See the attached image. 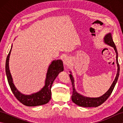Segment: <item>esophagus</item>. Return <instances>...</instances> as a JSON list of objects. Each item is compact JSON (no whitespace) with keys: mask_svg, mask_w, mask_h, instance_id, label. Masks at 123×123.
Here are the masks:
<instances>
[{"mask_svg":"<svg viewBox=\"0 0 123 123\" xmlns=\"http://www.w3.org/2000/svg\"><path fill=\"white\" fill-rule=\"evenodd\" d=\"M63 64L64 67H68L70 65V63H71V61H70V59L69 57H65V58L63 60Z\"/></svg>","mask_w":123,"mask_h":123,"instance_id":"obj_1","label":"esophagus"}]
</instances>
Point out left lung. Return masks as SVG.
<instances>
[{
    "label": "left lung",
    "instance_id": "left-lung-1",
    "mask_svg": "<svg viewBox=\"0 0 123 123\" xmlns=\"http://www.w3.org/2000/svg\"><path fill=\"white\" fill-rule=\"evenodd\" d=\"M104 42L106 44H107V45L113 47L115 51L116 55V63L117 66V71L116 76L115 78V80H114L113 83L111 84V87L109 88L108 90L107 91L106 93H104L103 96L99 97L91 98L84 96L81 95L79 93L77 92V91L75 90V88L74 78L72 74V72L71 71H70V74H69V76L70 78V79L71 80L73 89V93L71 96V99L72 101L74 102V104L79 106L83 107H97L101 105V104H103L104 102L108 99L109 97L110 96L111 92H113L115 86L116 85V83H117V80H118L120 70L119 65L118 62V52H117L115 44L113 40L111 33L107 34L105 36V37L104 38Z\"/></svg>",
    "mask_w": 123,
    "mask_h": 123
}]
</instances>
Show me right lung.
<instances>
[{
	"mask_svg": "<svg viewBox=\"0 0 123 123\" xmlns=\"http://www.w3.org/2000/svg\"><path fill=\"white\" fill-rule=\"evenodd\" d=\"M12 46V45L9 54L7 57L5 68L8 82L12 93H14L16 98L25 106L32 107L45 105L48 103L51 98V89L53 81L59 73L64 70L62 61L61 60H53L49 64L46 73L45 85L40 90L31 95H25L20 92L16 88L13 83L12 78L9 70V60Z\"/></svg>",
	"mask_w": 123,
	"mask_h": 123,
	"instance_id": "obj_1",
	"label": "right lung"
}]
</instances>
